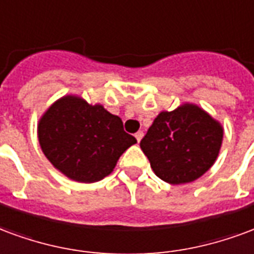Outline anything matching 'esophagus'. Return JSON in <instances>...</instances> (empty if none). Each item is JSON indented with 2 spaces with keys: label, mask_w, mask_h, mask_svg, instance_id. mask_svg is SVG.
I'll use <instances>...</instances> for the list:
<instances>
[{
  "label": "esophagus",
  "mask_w": 254,
  "mask_h": 254,
  "mask_svg": "<svg viewBox=\"0 0 254 254\" xmlns=\"http://www.w3.org/2000/svg\"><path fill=\"white\" fill-rule=\"evenodd\" d=\"M135 138H136V140H138V142H140V139L143 138V132H142V131H138V132L135 134Z\"/></svg>",
  "instance_id": "1"
}]
</instances>
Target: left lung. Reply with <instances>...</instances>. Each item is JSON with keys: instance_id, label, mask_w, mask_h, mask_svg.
<instances>
[{"instance_id": "8db88e82", "label": "left lung", "mask_w": 254, "mask_h": 254, "mask_svg": "<svg viewBox=\"0 0 254 254\" xmlns=\"http://www.w3.org/2000/svg\"><path fill=\"white\" fill-rule=\"evenodd\" d=\"M223 138L222 126L197 105L161 112L140 140V149L161 180L195 181L214 165Z\"/></svg>"}]
</instances>
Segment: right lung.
<instances>
[{"label": "right lung", "instance_id": "right-lung-1", "mask_svg": "<svg viewBox=\"0 0 254 254\" xmlns=\"http://www.w3.org/2000/svg\"><path fill=\"white\" fill-rule=\"evenodd\" d=\"M38 136L50 162L79 183L104 179L120 155L136 143L119 116L75 96H64L46 111L39 122Z\"/></svg>", "mask_w": 254, "mask_h": 254}]
</instances>
